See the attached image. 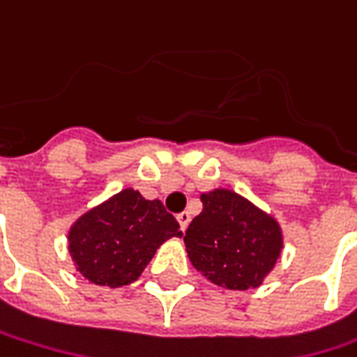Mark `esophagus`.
Returning <instances> with one entry per match:
<instances>
[{
	"label": "esophagus",
	"instance_id": "esophagus-1",
	"mask_svg": "<svg viewBox=\"0 0 357 357\" xmlns=\"http://www.w3.org/2000/svg\"><path fill=\"white\" fill-rule=\"evenodd\" d=\"M176 220H178V225H181V228L183 230H186V227H188V222H190V214L186 213H178L176 214Z\"/></svg>",
	"mask_w": 357,
	"mask_h": 357
}]
</instances>
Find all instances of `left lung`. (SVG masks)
I'll return each mask as SVG.
<instances>
[{
	"mask_svg": "<svg viewBox=\"0 0 357 357\" xmlns=\"http://www.w3.org/2000/svg\"><path fill=\"white\" fill-rule=\"evenodd\" d=\"M200 202L185 234L192 266L228 290L256 288L280 256L278 222L228 188L202 192Z\"/></svg>",
	"mask_w": 357,
	"mask_h": 357,
	"instance_id": "1",
	"label": "left lung"
}]
</instances>
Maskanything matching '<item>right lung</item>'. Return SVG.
I'll return each instance as SVG.
<instances>
[{
  "mask_svg": "<svg viewBox=\"0 0 357 357\" xmlns=\"http://www.w3.org/2000/svg\"><path fill=\"white\" fill-rule=\"evenodd\" d=\"M160 200L125 188L85 213L69 230L77 270L93 284L119 288L135 282L165 240L183 236Z\"/></svg>",
  "mask_w": 357,
  "mask_h": 357,
  "instance_id": "1",
  "label": "right lung"
}]
</instances>
